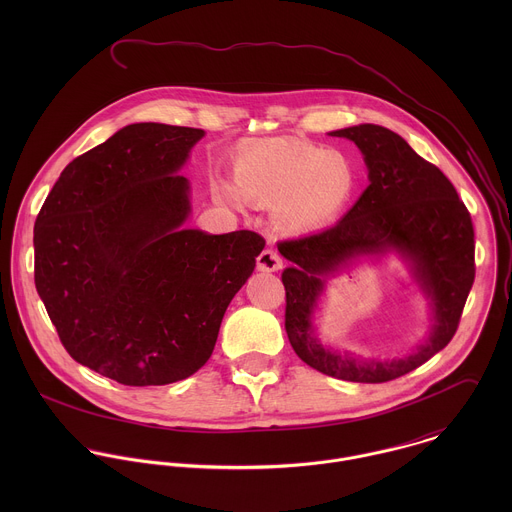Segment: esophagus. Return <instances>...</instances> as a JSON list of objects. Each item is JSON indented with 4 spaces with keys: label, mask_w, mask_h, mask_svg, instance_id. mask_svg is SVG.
<instances>
[{
    "label": "esophagus",
    "mask_w": 512,
    "mask_h": 512,
    "mask_svg": "<svg viewBox=\"0 0 512 512\" xmlns=\"http://www.w3.org/2000/svg\"><path fill=\"white\" fill-rule=\"evenodd\" d=\"M256 264H258V270H262V272H278L282 268V258H280V254L276 250L266 248L258 256Z\"/></svg>",
    "instance_id": "1"
}]
</instances>
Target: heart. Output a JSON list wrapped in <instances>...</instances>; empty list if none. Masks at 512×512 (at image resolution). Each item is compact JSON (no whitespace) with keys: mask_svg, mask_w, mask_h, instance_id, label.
<instances>
[{"mask_svg":"<svg viewBox=\"0 0 512 512\" xmlns=\"http://www.w3.org/2000/svg\"><path fill=\"white\" fill-rule=\"evenodd\" d=\"M355 163L337 149L276 142L246 149L236 161L232 203L274 205V224L292 234L319 230L337 219L357 191Z\"/></svg>","mask_w":512,"mask_h":512,"instance_id":"heart-1","label":"heart"}]
</instances>
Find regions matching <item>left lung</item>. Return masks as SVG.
<instances>
[{
  "instance_id": "1",
  "label": "left lung",
  "mask_w": 512,
  "mask_h": 512,
  "mask_svg": "<svg viewBox=\"0 0 512 512\" xmlns=\"http://www.w3.org/2000/svg\"><path fill=\"white\" fill-rule=\"evenodd\" d=\"M331 136L347 138L363 151L370 185L335 226L278 244L290 260L282 274L286 333L295 355L327 376L388 382L424 365L453 339L475 280L473 222L451 181L392 130L361 124ZM390 249L411 262L415 279L433 299L429 341L412 356L392 362L325 350L310 321L326 278L361 255Z\"/></svg>"
}]
</instances>
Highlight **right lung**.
Segmentation results:
<instances>
[{
	"label": "right lung",
	"mask_w": 512,
	"mask_h": 512,
	"mask_svg": "<svg viewBox=\"0 0 512 512\" xmlns=\"http://www.w3.org/2000/svg\"><path fill=\"white\" fill-rule=\"evenodd\" d=\"M203 136L130 124L65 167L35 220V288L63 347L126 386L171 384L209 361L266 244L252 230L181 228L179 169Z\"/></svg>",
	"instance_id": "add662e5"
}]
</instances>
